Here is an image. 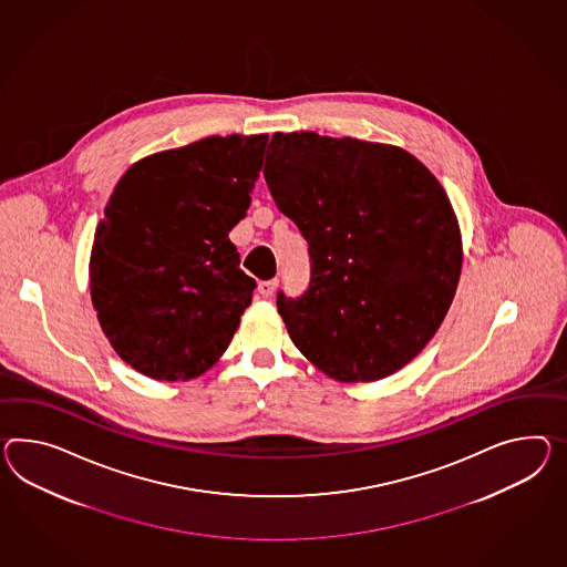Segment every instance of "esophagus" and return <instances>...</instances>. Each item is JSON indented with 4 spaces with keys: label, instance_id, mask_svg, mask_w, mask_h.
Returning a JSON list of instances; mask_svg holds the SVG:
<instances>
[{
    "label": "esophagus",
    "instance_id": "esophagus-1",
    "mask_svg": "<svg viewBox=\"0 0 567 567\" xmlns=\"http://www.w3.org/2000/svg\"><path fill=\"white\" fill-rule=\"evenodd\" d=\"M278 289V278H272V280H264V282H260V287H258V290H260V295L262 297H272L275 295V290Z\"/></svg>",
    "mask_w": 567,
    "mask_h": 567
}]
</instances>
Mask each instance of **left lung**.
Listing matches in <instances>:
<instances>
[{"label": "left lung", "mask_w": 567, "mask_h": 567, "mask_svg": "<svg viewBox=\"0 0 567 567\" xmlns=\"http://www.w3.org/2000/svg\"><path fill=\"white\" fill-rule=\"evenodd\" d=\"M264 178L309 246L301 297L278 290L295 346L338 381H377L429 344L453 303L463 249L451 200L400 147L275 133Z\"/></svg>", "instance_id": "1"}]
</instances>
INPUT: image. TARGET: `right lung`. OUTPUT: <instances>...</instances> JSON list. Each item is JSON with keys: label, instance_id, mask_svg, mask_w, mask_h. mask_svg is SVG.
I'll use <instances>...</instances> for the list:
<instances>
[{"label": "right lung", "instance_id": "obj_1", "mask_svg": "<svg viewBox=\"0 0 567 567\" xmlns=\"http://www.w3.org/2000/svg\"><path fill=\"white\" fill-rule=\"evenodd\" d=\"M268 135L207 137L126 169L104 208L90 290L116 354L157 381L208 371L256 280L229 231L246 217Z\"/></svg>", "mask_w": 567, "mask_h": 567}]
</instances>
